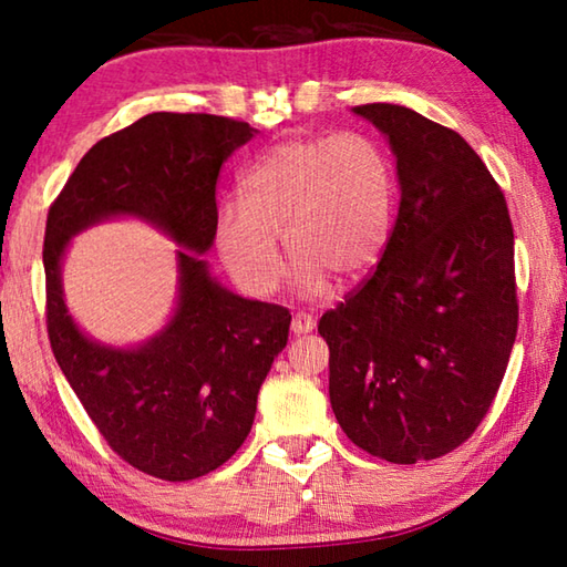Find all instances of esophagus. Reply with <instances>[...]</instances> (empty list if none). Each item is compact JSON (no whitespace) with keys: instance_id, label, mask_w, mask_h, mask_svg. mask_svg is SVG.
Listing matches in <instances>:
<instances>
[{"instance_id":"34e87169","label":"esophagus","mask_w":567,"mask_h":567,"mask_svg":"<svg viewBox=\"0 0 567 567\" xmlns=\"http://www.w3.org/2000/svg\"><path fill=\"white\" fill-rule=\"evenodd\" d=\"M292 332L295 334H305V332H312L315 330V318L310 312H295L292 315Z\"/></svg>"}]
</instances>
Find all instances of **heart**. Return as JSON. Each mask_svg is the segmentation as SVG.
<instances>
[{
	"instance_id": "heart-1",
	"label": "heart",
	"mask_w": 567,
	"mask_h": 567,
	"mask_svg": "<svg viewBox=\"0 0 567 567\" xmlns=\"http://www.w3.org/2000/svg\"><path fill=\"white\" fill-rule=\"evenodd\" d=\"M395 185L385 152L358 132L280 142L243 179V199L215 215V247L247 295L267 297L297 260L300 290L320 297L328 277L354 282L378 265L392 229Z\"/></svg>"
}]
</instances>
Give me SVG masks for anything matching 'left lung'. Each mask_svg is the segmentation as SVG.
<instances>
[{
  "instance_id": "8db88e82",
  "label": "left lung",
  "mask_w": 567,
  "mask_h": 567,
  "mask_svg": "<svg viewBox=\"0 0 567 567\" xmlns=\"http://www.w3.org/2000/svg\"><path fill=\"white\" fill-rule=\"evenodd\" d=\"M352 112L390 142L400 209L375 270L318 324L330 405L364 453L415 465L463 445L501 388L517 334L513 223L455 130L400 104Z\"/></svg>"
}]
</instances>
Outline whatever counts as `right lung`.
I'll list each match as a JSON object with an SVG mask.
<instances>
[{
    "label": "right lung",
    "mask_w": 567,
    "mask_h": 567,
    "mask_svg": "<svg viewBox=\"0 0 567 567\" xmlns=\"http://www.w3.org/2000/svg\"><path fill=\"white\" fill-rule=\"evenodd\" d=\"M255 132L217 114L152 112L100 140L47 215V332L56 364L114 453L169 483L203 477L237 453L290 332L287 307L225 290L203 260L215 243L219 167ZM120 214L147 218L186 247L176 315L127 351L90 341L61 295L69 239Z\"/></svg>",
    "instance_id": "obj_1"
}]
</instances>
